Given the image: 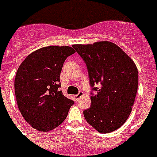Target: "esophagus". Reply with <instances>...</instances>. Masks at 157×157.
<instances>
[{
  "label": "esophagus",
  "instance_id": "34e87169",
  "mask_svg": "<svg viewBox=\"0 0 157 157\" xmlns=\"http://www.w3.org/2000/svg\"><path fill=\"white\" fill-rule=\"evenodd\" d=\"M83 94H84V93H83L82 91H79V93H78V94L73 95V98H74V100H75V101H78V99L80 98L81 96H83Z\"/></svg>",
  "mask_w": 157,
  "mask_h": 157
}]
</instances>
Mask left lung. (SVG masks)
I'll return each mask as SVG.
<instances>
[{
  "mask_svg": "<svg viewBox=\"0 0 157 157\" xmlns=\"http://www.w3.org/2000/svg\"><path fill=\"white\" fill-rule=\"evenodd\" d=\"M73 47L86 63L91 86L96 91L90 96V107L84 111V118L99 133L115 131L132 112L139 84L137 67L111 41Z\"/></svg>",
  "mask_w": 157,
  "mask_h": 157,
  "instance_id": "1",
  "label": "left lung"
}]
</instances>
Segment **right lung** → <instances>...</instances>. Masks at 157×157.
Here are the masks:
<instances>
[{
    "label": "right lung",
    "instance_id": "1",
    "mask_svg": "<svg viewBox=\"0 0 157 157\" xmlns=\"http://www.w3.org/2000/svg\"><path fill=\"white\" fill-rule=\"evenodd\" d=\"M70 46L50 45L33 52L20 64L14 80L20 112L32 128L49 132L66 119L73 101L58 91L60 73Z\"/></svg>",
    "mask_w": 157,
    "mask_h": 157
}]
</instances>
